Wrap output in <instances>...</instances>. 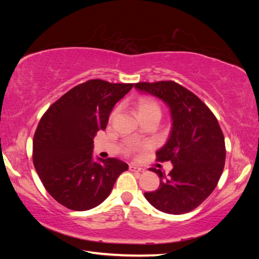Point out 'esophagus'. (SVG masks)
<instances>
[{
  "mask_svg": "<svg viewBox=\"0 0 259 259\" xmlns=\"http://www.w3.org/2000/svg\"><path fill=\"white\" fill-rule=\"evenodd\" d=\"M129 170H130V171H136V172H142V171H144V169L138 167V166H135V164H130Z\"/></svg>",
  "mask_w": 259,
  "mask_h": 259,
  "instance_id": "obj_1",
  "label": "esophagus"
}]
</instances>
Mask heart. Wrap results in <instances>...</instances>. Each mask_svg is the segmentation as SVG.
Listing matches in <instances>:
<instances>
[{
	"label": "heart",
	"instance_id": "obj_1",
	"mask_svg": "<svg viewBox=\"0 0 259 259\" xmlns=\"http://www.w3.org/2000/svg\"><path fill=\"white\" fill-rule=\"evenodd\" d=\"M136 110L137 114L139 118L144 117H151V115H156V117L160 118L161 115V109L156 100L148 97H141L136 102ZM114 112L112 113V115Z\"/></svg>",
	"mask_w": 259,
	"mask_h": 259
}]
</instances>
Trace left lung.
<instances>
[{
  "instance_id": "obj_1",
  "label": "left lung",
  "mask_w": 259,
  "mask_h": 259,
  "mask_svg": "<svg viewBox=\"0 0 259 259\" xmlns=\"http://www.w3.org/2000/svg\"><path fill=\"white\" fill-rule=\"evenodd\" d=\"M135 88L167 104L172 126L169 138L157 155L158 161H170L172 170L160 178L156 191L145 192L158 210L183 214L194 210L211 194L223 174L226 148L218 121L205 103L174 81L139 82Z\"/></svg>"
}]
</instances>
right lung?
<instances>
[{
  "label": "right lung",
  "instance_id": "1",
  "mask_svg": "<svg viewBox=\"0 0 259 259\" xmlns=\"http://www.w3.org/2000/svg\"><path fill=\"white\" fill-rule=\"evenodd\" d=\"M134 83L89 80L72 88L42 115L33 138V163L43 186L71 210H89L107 199L128 164L93 159V138L107 126L114 104Z\"/></svg>",
  "mask_w": 259,
  "mask_h": 259
}]
</instances>
